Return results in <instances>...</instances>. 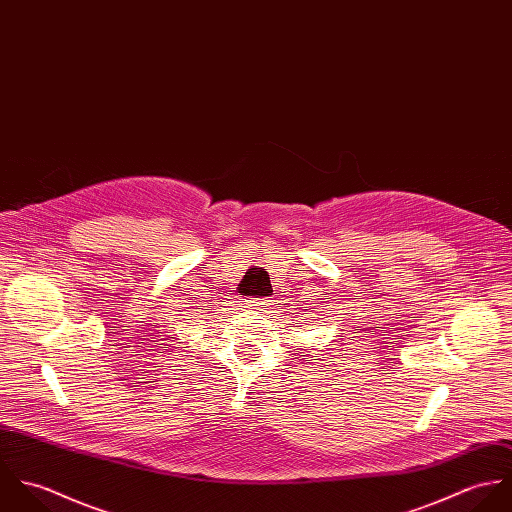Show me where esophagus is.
<instances>
[{
	"label": "esophagus",
	"mask_w": 512,
	"mask_h": 512,
	"mask_svg": "<svg viewBox=\"0 0 512 512\" xmlns=\"http://www.w3.org/2000/svg\"><path fill=\"white\" fill-rule=\"evenodd\" d=\"M270 299H258V297H252V299H248V307L250 309H254V311H258V313H268V309H270Z\"/></svg>",
	"instance_id": "esophagus-1"
}]
</instances>
